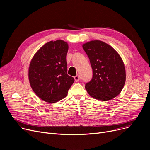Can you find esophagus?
<instances>
[{
	"instance_id": "1",
	"label": "esophagus",
	"mask_w": 150,
	"mask_h": 150,
	"mask_svg": "<svg viewBox=\"0 0 150 150\" xmlns=\"http://www.w3.org/2000/svg\"><path fill=\"white\" fill-rule=\"evenodd\" d=\"M74 79H75V81H76V82H78V81H80V76H79V75H76L75 76H74Z\"/></svg>"
}]
</instances>
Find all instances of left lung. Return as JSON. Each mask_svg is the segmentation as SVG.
I'll use <instances>...</instances> for the list:
<instances>
[{
    "mask_svg": "<svg viewBox=\"0 0 150 150\" xmlns=\"http://www.w3.org/2000/svg\"><path fill=\"white\" fill-rule=\"evenodd\" d=\"M83 48L93 71L92 80L85 86L88 93L101 101L115 98L122 91L126 81L125 67L120 54L111 45L99 40L86 42Z\"/></svg>",
    "mask_w": 150,
    "mask_h": 150,
    "instance_id": "obj_1",
    "label": "left lung"
}]
</instances>
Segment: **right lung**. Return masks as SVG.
<instances>
[{
    "label": "right lung",
    "mask_w": 150,
    "mask_h": 150,
    "mask_svg": "<svg viewBox=\"0 0 150 150\" xmlns=\"http://www.w3.org/2000/svg\"><path fill=\"white\" fill-rule=\"evenodd\" d=\"M68 44L62 40L45 44L35 54L28 69L31 89L43 101L56 103L66 97L75 80L67 74Z\"/></svg>",
    "instance_id": "obj_1"
}]
</instances>
